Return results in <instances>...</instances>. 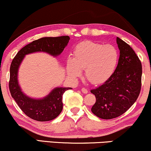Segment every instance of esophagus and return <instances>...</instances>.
<instances>
[{"label":"esophagus","instance_id":"esophagus-1","mask_svg":"<svg viewBox=\"0 0 151 151\" xmlns=\"http://www.w3.org/2000/svg\"><path fill=\"white\" fill-rule=\"evenodd\" d=\"M81 91H82V92L84 93V94H87V93L88 92V91H87V89L85 88V87H83V88H82V89H81Z\"/></svg>","mask_w":151,"mask_h":151}]
</instances>
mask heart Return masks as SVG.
Wrapping results in <instances>:
<instances>
[{
    "mask_svg": "<svg viewBox=\"0 0 151 151\" xmlns=\"http://www.w3.org/2000/svg\"><path fill=\"white\" fill-rule=\"evenodd\" d=\"M119 58L114 45L86 40L74 48L73 59H67L66 70L68 76L76 78L81 75V69H85L87 81L92 85H101L112 77Z\"/></svg>",
    "mask_w": 151,
    "mask_h": 151,
    "instance_id": "b5f03b06",
    "label": "heart"
}]
</instances>
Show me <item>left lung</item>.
Segmentation results:
<instances>
[{"instance_id": "obj_1", "label": "left lung", "mask_w": 151, "mask_h": 151, "mask_svg": "<svg viewBox=\"0 0 151 151\" xmlns=\"http://www.w3.org/2000/svg\"><path fill=\"white\" fill-rule=\"evenodd\" d=\"M120 58L109 81L91 90L96 96L92 112L101 119L115 118L137 101L141 87L142 66L138 56L127 43L117 37Z\"/></svg>"}]
</instances>
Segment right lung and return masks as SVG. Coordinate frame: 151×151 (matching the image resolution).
Instances as JSON below:
<instances>
[{
    "mask_svg": "<svg viewBox=\"0 0 151 151\" xmlns=\"http://www.w3.org/2000/svg\"><path fill=\"white\" fill-rule=\"evenodd\" d=\"M70 38L68 36L45 37L27 45L22 47L12 59L10 68L9 89L12 97L19 107L28 117L33 120L45 122L57 118L63 109L62 96L71 87H55L42 99H33L26 95L22 91L18 83L19 67L24 57L29 54L43 52L57 57L66 47Z\"/></svg>",
    "mask_w": 151,
    "mask_h": 151,
    "instance_id": "1",
    "label": "right lung"
}]
</instances>
